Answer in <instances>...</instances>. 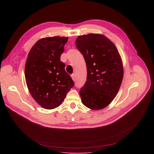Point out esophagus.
Returning a JSON list of instances; mask_svg holds the SVG:
<instances>
[{
    "mask_svg": "<svg viewBox=\"0 0 154 154\" xmlns=\"http://www.w3.org/2000/svg\"><path fill=\"white\" fill-rule=\"evenodd\" d=\"M71 77H72V80H74V81H75V74H72L71 75Z\"/></svg>",
    "mask_w": 154,
    "mask_h": 154,
    "instance_id": "1",
    "label": "esophagus"
}]
</instances>
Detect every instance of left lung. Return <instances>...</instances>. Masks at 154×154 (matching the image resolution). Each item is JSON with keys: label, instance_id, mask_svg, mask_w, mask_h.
<instances>
[{"label": "left lung", "instance_id": "8db88e82", "mask_svg": "<svg viewBox=\"0 0 154 154\" xmlns=\"http://www.w3.org/2000/svg\"><path fill=\"white\" fill-rule=\"evenodd\" d=\"M75 44L86 62L87 81L80 91L84 106L92 110L106 107L122 82L124 69L117 47L106 36L89 34L77 37Z\"/></svg>", "mask_w": 154, "mask_h": 154}]
</instances>
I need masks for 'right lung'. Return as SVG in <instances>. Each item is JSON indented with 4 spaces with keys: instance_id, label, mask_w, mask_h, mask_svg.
<instances>
[{
    "instance_id": "obj_1",
    "label": "right lung",
    "mask_w": 154,
    "mask_h": 154,
    "mask_svg": "<svg viewBox=\"0 0 154 154\" xmlns=\"http://www.w3.org/2000/svg\"><path fill=\"white\" fill-rule=\"evenodd\" d=\"M67 40L66 37L42 38L28 54L25 66L27 86L32 97L46 109L60 106L74 85L60 60Z\"/></svg>"
}]
</instances>
